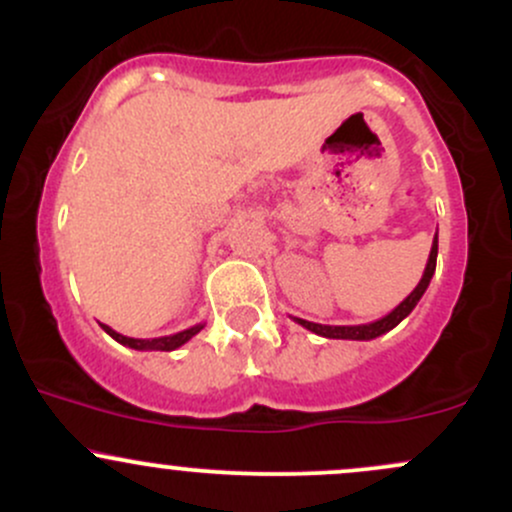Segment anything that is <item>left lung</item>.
I'll use <instances>...</instances> for the list:
<instances>
[{
	"mask_svg": "<svg viewBox=\"0 0 512 512\" xmlns=\"http://www.w3.org/2000/svg\"><path fill=\"white\" fill-rule=\"evenodd\" d=\"M436 260H438V231H436V238H433L431 255H428L424 276H421V281L416 284V289L411 291L409 296L404 298L395 310H392V313L380 317V320L368 322V325H320V322H308V320H301V317H293V320H296L298 325H303L305 330L320 334V337H327V339H356V342H368V339L380 337V334L390 332L392 327H397L399 322H402L404 317L416 308V303L421 301V296L426 293L428 284H431L433 274H436Z\"/></svg>",
	"mask_w": 512,
	"mask_h": 512,
	"instance_id": "obj_1",
	"label": "left lung"
}]
</instances>
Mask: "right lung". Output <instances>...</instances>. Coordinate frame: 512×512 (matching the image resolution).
<instances>
[{"instance_id": "1", "label": "right lung", "mask_w": 512, "mask_h": 512, "mask_svg": "<svg viewBox=\"0 0 512 512\" xmlns=\"http://www.w3.org/2000/svg\"><path fill=\"white\" fill-rule=\"evenodd\" d=\"M101 327L115 339V342H120L122 346H129V349H137V351H175V349H180L185 342H190V339L195 337L199 330H204V325H195V327H190V330H182L178 334H168V337L134 339V337H125V334L115 332L113 327H108V325H101Z\"/></svg>"}]
</instances>
